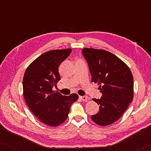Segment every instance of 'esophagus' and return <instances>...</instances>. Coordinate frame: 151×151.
I'll use <instances>...</instances> for the list:
<instances>
[{
    "instance_id": "1",
    "label": "esophagus",
    "mask_w": 151,
    "mask_h": 151,
    "mask_svg": "<svg viewBox=\"0 0 151 151\" xmlns=\"http://www.w3.org/2000/svg\"><path fill=\"white\" fill-rule=\"evenodd\" d=\"M80 98L81 99V100H82V101H86V100H88V97L86 96H80Z\"/></svg>"
}]
</instances>
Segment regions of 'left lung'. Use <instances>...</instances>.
<instances>
[{
    "label": "left lung",
    "mask_w": 151,
    "mask_h": 151,
    "mask_svg": "<svg viewBox=\"0 0 151 151\" xmlns=\"http://www.w3.org/2000/svg\"><path fill=\"white\" fill-rule=\"evenodd\" d=\"M82 54L87 61L91 82L98 83L102 94L100 99H93L100 105V111L91 119L98 125H110L120 118L133 100V75L122 60L109 51L84 48Z\"/></svg>",
    "instance_id": "obj_1"
}]
</instances>
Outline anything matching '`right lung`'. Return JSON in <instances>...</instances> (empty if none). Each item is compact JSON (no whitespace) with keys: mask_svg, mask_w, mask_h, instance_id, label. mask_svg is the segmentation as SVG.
<instances>
[{"mask_svg":"<svg viewBox=\"0 0 151 151\" xmlns=\"http://www.w3.org/2000/svg\"><path fill=\"white\" fill-rule=\"evenodd\" d=\"M71 52V49H66L42 53L24 74L22 86L27 104L35 116L50 127H57L67 119L70 107L78 98L76 93L65 96L52 90L60 80L59 66Z\"/></svg>","mask_w":151,"mask_h":151,"instance_id":"right-lung-1","label":"right lung"}]
</instances>
